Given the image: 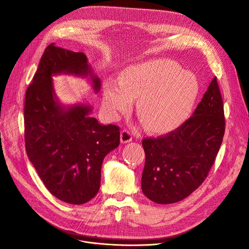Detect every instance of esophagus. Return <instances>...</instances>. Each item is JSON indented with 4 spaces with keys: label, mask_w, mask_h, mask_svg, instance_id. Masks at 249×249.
<instances>
[{
    "label": "esophagus",
    "mask_w": 249,
    "mask_h": 249,
    "mask_svg": "<svg viewBox=\"0 0 249 249\" xmlns=\"http://www.w3.org/2000/svg\"><path fill=\"white\" fill-rule=\"evenodd\" d=\"M131 140H132V136L128 130L124 129L121 132V142L122 143H128Z\"/></svg>",
    "instance_id": "esophagus-1"
}]
</instances>
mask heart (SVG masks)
<instances>
[{
	"instance_id": "heart-1",
	"label": "heart",
	"mask_w": 249,
	"mask_h": 249,
	"mask_svg": "<svg viewBox=\"0 0 249 249\" xmlns=\"http://www.w3.org/2000/svg\"><path fill=\"white\" fill-rule=\"evenodd\" d=\"M195 74L182 71L175 61L151 60L126 68L120 81H110L103 91L107 112L117 117L126 111L132 97L142 125L153 133H167L189 117L199 95Z\"/></svg>"
}]
</instances>
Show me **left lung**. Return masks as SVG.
<instances>
[{
  "label": "left lung",
  "mask_w": 249,
  "mask_h": 249,
  "mask_svg": "<svg viewBox=\"0 0 249 249\" xmlns=\"http://www.w3.org/2000/svg\"><path fill=\"white\" fill-rule=\"evenodd\" d=\"M224 133L223 100L214 77L183 124L165 136L143 139L144 195L158 204L176 203L189 196L207 178Z\"/></svg>",
  "instance_id": "left-lung-1"
}]
</instances>
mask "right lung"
I'll list each match as a JSON object with an SVG mask.
<instances>
[{
	"label": "right lung",
	"mask_w": 249,
	"mask_h": 249,
	"mask_svg": "<svg viewBox=\"0 0 249 249\" xmlns=\"http://www.w3.org/2000/svg\"><path fill=\"white\" fill-rule=\"evenodd\" d=\"M61 74L88 79L95 93L101 89L83 53L50 44L25 94V148L47 189L66 203L80 205L98 193L103 160L120 145V129L90 117L93 108L87 102L63 104L53 80Z\"/></svg>",
	"instance_id": "obj_1"
}]
</instances>
